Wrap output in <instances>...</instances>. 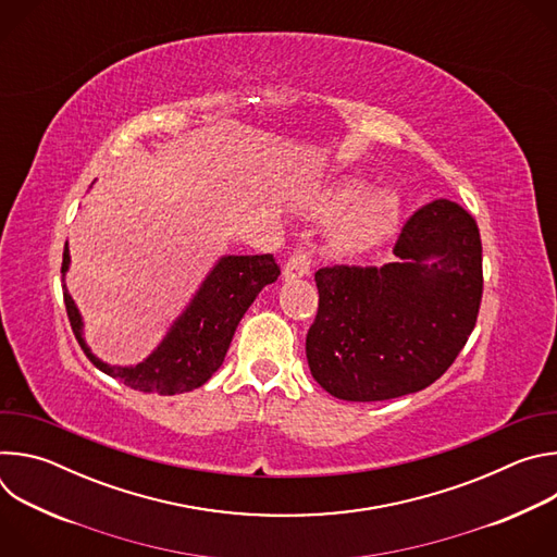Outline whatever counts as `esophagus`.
<instances>
[{"instance_id": "34e87169", "label": "esophagus", "mask_w": 557, "mask_h": 557, "mask_svg": "<svg viewBox=\"0 0 557 557\" xmlns=\"http://www.w3.org/2000/svg\"><path fill=\"white\" fill-rule=\"evenodd\" d=\"M310 264H312V251L306 245H299L293 256L288 258L286 267H284V277L293 280V277H306L310 273Z\"/></svg>"}]
</instances>
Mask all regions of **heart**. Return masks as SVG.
Returning a JSON list of instances; mask_svg holds the SVG:
<instances>
[{"label": "heart", "mask_w": 557, "mask_h": 557, "mask_svg": "<svg viewBox=\"0 0 557 557\" xmlns=\"http://www.w3.org/2000/svg\"><path fill=\"white\" fill-rule=\"evenodd\" d=\"M363 185L359 181H346L335 191L326 196L320 205V211L326 215L344 211L359 194ZM401 202L399 196L389 189H374L359 198V202L348 211L342 220L337 231V243L344 251L361 253L376 245H381L385 237L399 224Z\"/></svg>", "instance_id": "heart-1"}]
</instances>
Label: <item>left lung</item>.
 <instances>
[{
  "label": "left lung",
  "mask_w": 557,
  "mask_h": 557,
  "mask_svg": "<svg viewBox=\"0 0 557 557\" xmlns=\"http://www.w3.org/2000/svg\"><path fill=\"white\" fill-rule=\"evenodd\" d=\"M381 269L322 267L306 335L310 374L344 401H387L432 385L465 348L483 299L473 215L436 198L417 209ZM436 259L434 265H428Z\"/></svg>",
  "instance_id": "1"
}]
</instances>
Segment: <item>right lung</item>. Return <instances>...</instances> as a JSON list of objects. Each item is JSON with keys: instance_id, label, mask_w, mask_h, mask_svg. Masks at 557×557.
Returning a JSON list of instances; mask_svg holds the SVG:
<instances>
[{"instance_id": "add662e5", "label": "right lung", "mask_w": 557, "mask_h": 557, "mask_svg": "<svg viewBox=\"0 0 557 557\" xmlns=\"http://www.w3.org/2000/svg\"><path fill=\"white\" fill-rule=\"evenodd\" d=\"M67 262L70 253L65 243L61 273L67 271ZM277 277L280 267L271 253L222 258L163 344L143 363L132 368H116L99 361L84 342L82 317H78L65 286L63 301L78 346L99 370L138 392L181 394L207 383L222 366L237 324L258 293Z\"/></svg>"}]
</instances>
